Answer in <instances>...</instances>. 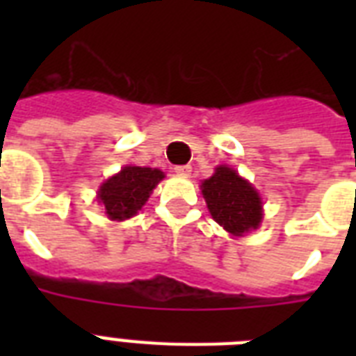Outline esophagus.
<instances>
[{
    "label": "esophagus",
    "mask_w": 356,
    "mask_h": 356,
    "mask_svg": "<svg viewBox=\"0 0 356 356\" xmlns=\"http://www.w3.org/2000/svg\"><path fill=\"white\" fill-rule=\"evenodd\" d=\"M173 170H175V173H177V175H181V177H188L190 173H192V166H188V164H183V166H175Z\"/></svg>",
    "instance_id": "esophagus-1"
}]
</instances>
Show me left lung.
Masks as SVG:
<instances>
[{
  "instance_id": "left-lung-1",
  "label": "left lung",
  "mask_w": 356,
  "mask_h": 356,
  "mask_svg": "<svg viewBox=\"0 0 356 356\" xmlns=\"http://www.w3.org/2000/svg\"><path fill=\"white\" fill-rule=\"evenodd\" d=\"M201 192L212 218L233 236H243L262 222V200L253 184L229 166H218Z\"/></svg>"
}]
</instances>
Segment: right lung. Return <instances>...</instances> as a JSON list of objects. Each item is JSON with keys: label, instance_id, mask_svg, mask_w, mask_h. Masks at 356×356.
Instances as JSON below:
<instances>
[{"label": "right lung", "instance_id": "add662e5", "mask_svg": "<svg viewBox=\"0 0 356 356\" xmlns=\"http://www.w3.org/2000/svg\"><path fill=\"white\" fill-rule=\"evenodd\" d=\"M164 179V172L156 168L123 166L122 172L108 177L99 186L97 201L113 222L133 218L145 205L153 188Z\"/></svg>", "mask_w": 356, "mask_h": 356}]
</instances>
